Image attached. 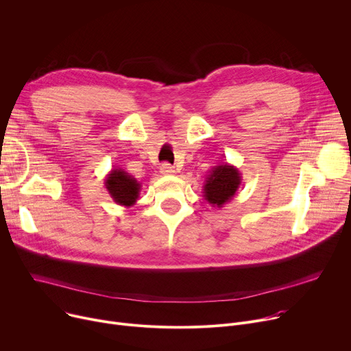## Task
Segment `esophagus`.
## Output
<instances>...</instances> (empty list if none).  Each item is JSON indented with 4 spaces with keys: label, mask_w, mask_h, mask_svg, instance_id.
Wrapping results in <instances>:
<instances>
[{
    "label": "esophagus",
    "mask_w": 351,
    "mask_h": 351,
    "mask_svg": "<svg viewBox=\"0 0 351 351\" xmlns=\"http://www.w3.org/2000/svg\"><path fill=\"white\" fill-rule=\"evenodd\" d=\"M160 173L165 175V176H171V175H175L176 171H175V168L172 165H169V163H162Z\"/></svg>",
    "instance_id": "esophagus-1"
}]
</instances>
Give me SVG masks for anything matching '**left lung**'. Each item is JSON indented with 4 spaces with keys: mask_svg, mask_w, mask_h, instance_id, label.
Instances as JSON below:
<instances>
[{
    "mask_svg": "<svg viewBox=\"0 0 351 351\" xmlns=\"http://www.w3.org/2000/svg\"><path fill=\"white\" fill-rule=\"evenodd\" d=\"M240 184V171L227 162L220 163L206 176L203 184V197L213 207H223L234 197Z\"/></svg>",
    "mask_w": 351,
    "mask_h": 351,
    "instance_id": "8db88e82",
    "label": "left lung"
}]
</instances>
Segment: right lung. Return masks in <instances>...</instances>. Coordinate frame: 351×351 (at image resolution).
<instances>
[{"instance_id": "1", "label": "right lung", "mask_w": 351, "mask_h": 351, "mask_svg": "<svg viewBox=\"0 0 351 351\" xmlns=\"http://www.w3.org/2000/svg\"><path fill=\"white\" fill-rule=\"evenodd\" d=\"M104 184L111 199L125 207L134 206L141 192V183L124 169H111L104 179Z\"/></svg>"}]
</instances>
